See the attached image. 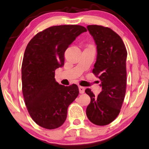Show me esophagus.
<instances>
[{
  "instance_id": "34e87169",
  "label": "esophagus",
  "mask_w": 149,
  "mask_h": 149,
  "mask_svg": "<svg viewBox=\"0 0 149 149\" xmlns=\"http://www.w3.org/2000/svg\"><path fill=\"white\" fill-rule=\"evenodd\" d=\"M79 93H80V94L84 93L85 88L82 87V86H79Z\"/></svg>"
}]
</instances>
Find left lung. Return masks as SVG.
<instances>
[{
	"label": "left lung",
	"mask_w": 149,
	"mask_h": 149,
	"mask_svg": "<svg viewBox=\"0 0 149 149\" xmlns=\"http://www.w3.org/2000/svg\"><path fill=\"white\" fill-rule=\"evenodd\" d=\"M87 29L96 45L93 72L100 79L102 91L95 96L91 89H86L91 97L86 116L94 124L106 125L118 116L124 100L127 51L122 39L111 29L97 25L88 26Z\"/></svg>",
	"instance_id": "1"
}]
</instances>
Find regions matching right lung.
<instances>
[{
  "label": "right lung",
  "mask_w": 149,
  "mask_h": 149,
  "mask_svg": "<svg viewBox=\"0 0 149 149\" xmlns=\"http://www.w3.org/2000/svg\"><path fill=\"white\" fill-rule=\"evenodd\" d=\"M86 31L77 25L52 26L38 33L27 45L22 65L23 95L30 116L44 128L63 124L69 105L78 96L77 86L59 84L54 71L64 65L69 46Z\"/></svg>",
  "instance_id": "1"
}]
</instances>
